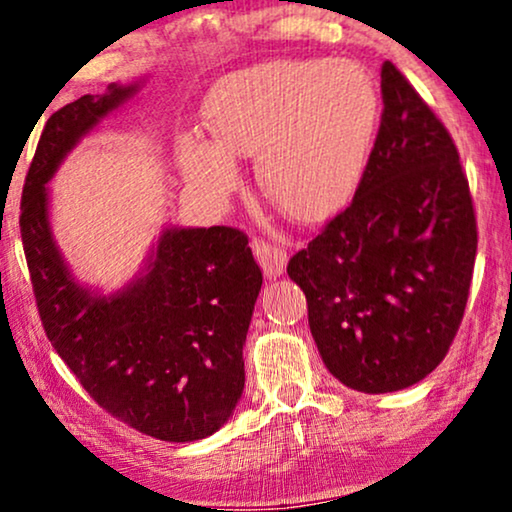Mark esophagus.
I'll list each match as a JSON object with an SVG mask.
<instances>
[{
    "label": "esophagus",
    "instance_id": "obj_1",
    "mask_svg": "<svg viewBox=\"0 0 512 512\" xmlns=\"http://www.w3.org/2000/svg\"><path fill=\"white\" fill-rule=\"evenodd\" d=\"M252 252H255L257 262L264 271L267 278H278L285 271V264H288V252L281 245H274L269 241H262V238H255L252 243Z\"/></svg>",
    "mask_w": 512,
    "mask_h": 512
}]
</instances>
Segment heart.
I'll use <instances>...</instances> for the list:
<instances>
[{"mask_svg": "<svg viewBox=\"0 0 512 512\" xmlns=\"http://www.w3.org/2000/svg\"><path fill=\"white\" fill-rule=\"evenodd\" d=\"M215 140L189 138L187 175L213 192L238 180L234 154L255 156L264 192L295 220H320L363 180L379 95L351 60H271L217 81L206 98Z\"/></svg>", "mask_w": 512, "mask_h": 512, "instance_id": "b5f03b06", "label": "heart"}]
</instances>
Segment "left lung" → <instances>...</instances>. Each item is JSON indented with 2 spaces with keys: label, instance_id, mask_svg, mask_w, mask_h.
<instances>
[{
  "label": "left lung",
  "instance_id": "left-lung-1",
  "mask_svg": "<svg viewBox=\"0 0 512 512\" xmlns=\"http://www.w3.org/2000/svg\"><path fill=\"white\" fill-rule=\"evenodd\" d=\"M384 112L351 206L292 255L323 363L344 386L391 393L447 356L478 252L452 135L391 60Z\"/></svg>",
  "mask_w": 512,
  "mask_h": 512
}]
</instances>
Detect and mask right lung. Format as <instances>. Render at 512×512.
<instances>
[{"mask_svg":"<svg viewBox=\"0 0 512 512\" xmlns=\"http://www.w3.org/2000/svg\"><path fill=\"white\" fill-rule=\"evenodd\" d=\"M140 84L81 95L46 121L27 170L20 236L44 332L102 410L166 442L213 435L243 393V344L262 288L234 227L163 229L140 276L100 295L72 276L49 222V187L74 145Z\"/></svg>","mask_w":512,"mask_h":512,"instance_id":"obj_1","label":"right lung"}]
</instances>
